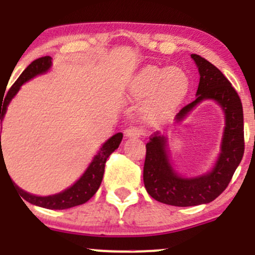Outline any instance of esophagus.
Instances as JSON below:
<instances>
[{
  "mask_svg": "<svg viewBox=\"0 0 255 255\" xmlns=\"http://www.w3.org/2000/svg\"><path fill=\"white\" fill-rule=\"evenodd\" d=\"M126 135L128 138H139L143 135V129L138 127H130L126 130Z\"/></svg>",
  "mask_w": 255,
  "mask_h": 255,
  "instance_id": "obj_1",
  "label": "esophagus"
}]
</instances>
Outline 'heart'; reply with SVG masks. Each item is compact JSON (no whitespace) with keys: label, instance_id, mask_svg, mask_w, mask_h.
<instances>
[{"label":"heart","instance_id":"1","mask_svg":"<svg viewBox=\"0 0 255 255\" xmlns=\"http://www.w3.org/2000/svg\"><path fill=\"white\" fill-rule=\"evenodd\" d=\"M189 78L180 68L148 66L143 69L132 85V95L138 99L155 94L156 99L166 104H177L186 95Z\"/></svg>","mask_w":255,"mask_h":255}]
</instances>
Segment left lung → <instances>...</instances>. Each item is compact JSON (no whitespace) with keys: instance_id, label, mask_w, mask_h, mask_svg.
I'll return each mask as SVG.
<instances>
[{"instance_id":"8db88e82","label":"left lung","mask_w":255,"mask_h":255,"mask_svg":"<svg viewBox=\"0 0 255 255\" xmlns=\"http://www.w3.org/2000/svg\"><path fill=\"white\" fill-rule=\"evenodd\" d=\"M200 73L197 97L177 113L180 122L197 104L215 100L225 112L226 127L221 153L206 175L184 177L171 166L166 153V138L155 134L146 143L143 180L146 192L156 201L171 206L187 207L208 204L220 196L230 184L244 154L243 107L237 91L213 64L191 54Z\"/></svg>"}]
</instances>
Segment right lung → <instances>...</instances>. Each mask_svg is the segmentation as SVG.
<instances>
[{
    "label": "right lung",
    "mask_w": 255,
    "mask_h": 255,
    "mask_svg": "<svg viewBox=\"0 0 255 255\" xmlns=\"http://www.w3.org/2000/svg\"><path fill=\"white\" fill-rule=\"evenodd\" d=\"M51 66V58L50 56H42V58L37 59L33 63H30L29 65L25 68V70L23 71L19 75V78L17 79V81L14 82L11 86L9 91L7 92L6 99L3 100V104L1 102L0 105V120H2L6 113L7 106H8L9 101L14 97V95L19 91L20 86L24 84L28 80L33 79L34 76L39 75V74H44L45 71L49 70V68ZM123 134L122 133H117L113 137L110 138L106 143L102 145V148L100 149V151L97 153V155H95L94 160L91 161V164L89 165V168L86 169V171L84 173L78 181L70 186L69 189H66L65 191L60 192V194L51 195V196H35V195L28 194V192L23 191L22 189L14 185L18 194L20 195V197L28 201L29 204L35 205V206L49 208V210H65V208L75 207L78 205H82L85 202L89 201L96 191L99 190L100 185H101L102 177H104L105 173V164H106L107 158L118 148L121 140H122ZM0 145H1V135H0ZM3 161V154H0V165ZM21 200V199H20ZM23 201V200H22Z\"/></svg>",
    "instance_id": "obj_1"
}]
</instances>
